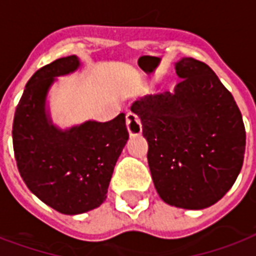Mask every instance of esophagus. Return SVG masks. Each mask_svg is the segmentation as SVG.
I'll use <instances>...</instances> for the list:
<instances>
[{"mask_svg":"<svg viewBox=\"0 0 256 256\" xmlns=\"http://www.w3.org/2000/svg\"><path fill=\"white\" fill-rule=\"evenodd\" d=\"M126 126H128V134L130 136H140L141 132H142V126H141V122L136 114L128 112L126 115Z\"/></svg>","mask_w":256,"mask_h":256,"instance_id":"esophagus-1","label":"esophagus"}]
</instances>
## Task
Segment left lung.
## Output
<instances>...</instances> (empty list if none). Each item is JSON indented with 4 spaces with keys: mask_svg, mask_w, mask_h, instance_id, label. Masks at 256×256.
<instances>
[{
    "mask_svg": "<svg viewBox=\"0 0 256 256\" xmlns=\"http://www.w3.org/2000/svg\"><path fill=\"white\" fill-rule=\"evenodd\" d=\"M180 82L174 92L132 104L148 141V164L166 204L200 210L234 186L246 150L242 114L209 66L183 56L175 62Z\"/></svg>",
    "mask_w": 256,
    "mask_h": 256,
    "instance_id": "left-lung-1",
    "label": "left lung"
}]
</instances>
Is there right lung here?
Returning <instances> with one entry per match:
<instances>
[{
  "label": "right lung",
  "instance_id": "1",
  "mask_svg": "<svg viewBox=\"0 0 256 256\" xmlns=\"http://www.w3.org/2000/svg\"><path fill=\"white\" fill-rule=\"evenodd\" d=\"M81 68L77 56L56 60L32 76L13 119L17 168L32 194L62 214H82L107 198L115 164L128 140L124 114L60 128L48 94L58 77Z\"/></svg>",
  "mask_w": 256,
  "mask_h": 256
}]
</instances>
